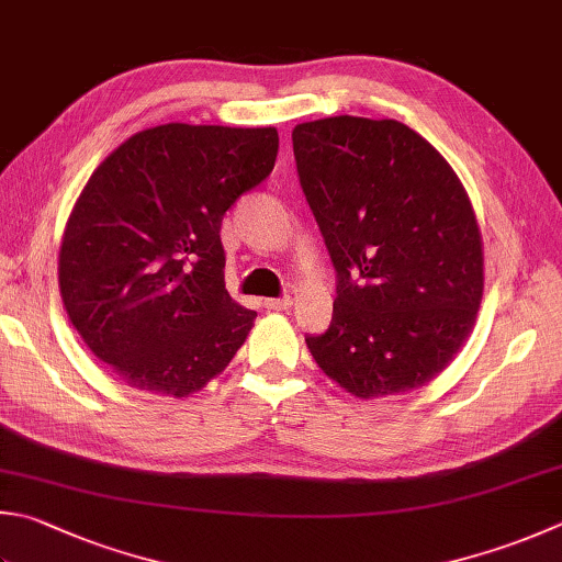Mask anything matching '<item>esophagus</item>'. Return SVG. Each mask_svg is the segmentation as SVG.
<instances>
[{
    "mask_svg": "<svg viewBox=\"0 0 562 562\" xmlns=\"http://www.w3.org/2000/svg\"><path fill=\"white\" fill-rule=\"evenodd\" d=\"M263 305H267L269 311H285L293 305V295H283V299H267L263 301Z\"/></svg>",
    "mask_w": 562,
    "mask_h": 562,
    "instance_id": "esophagus-1",
    "label": "esophagus"
}]
</instances>
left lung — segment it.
<instances>
[{
	"mask_svg": "<svg viewBox=\"0 0 562 562\" xmlns=\"http://www.w3.org/2000/svg\"><path fill=\"white\" fill-rule=\"evenodd\" d=\"M293 154L337 271L333 323L305 337L315 364L364 401L426 386L470 337L484 293L468 190L396 120L295 124Z\"/></svg>",
	"mask_w": 562,
	"mask_h": 562,
	"instance_id": "1",
	"label": "left lung"
}]
</instances>
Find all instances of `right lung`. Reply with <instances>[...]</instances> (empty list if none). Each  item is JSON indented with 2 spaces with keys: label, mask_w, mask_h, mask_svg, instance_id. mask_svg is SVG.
<instances>
[{
  "label": "right lung",
  "mask_w": 562,
  "mask_h": 562,
  "mask_svg": "<svg viewBox=\"0 0 562 562\" xmlns=\"http://www.w3.org/2000/svg\"><path fill=\"white\" fill-rule=\"evenodd\" d=\"M277 154L273 126L171 122L92 171L63 229L58 285L82 342L126 386L186 398L245 345L257 313L225 289L220 225Z\"/></svg>",
  "instance_id": "add662e5"
}]
</instances>
